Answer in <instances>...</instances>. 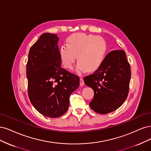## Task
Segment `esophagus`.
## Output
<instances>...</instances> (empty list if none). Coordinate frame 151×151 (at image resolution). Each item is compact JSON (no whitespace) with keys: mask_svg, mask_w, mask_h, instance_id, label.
<instances>
[{"mask_svg":"<svg viewBox=\"0 0 151 151\" xmlns=\"http://www.w3.org/2000/svg\"><path fill=\"white\" fill-rule=\"evenodd\" d=\"M84 81H83V78L82 77H80V85H81V86H83V85H84Z\"/></svg>","mask_w":151,"mask_h":151,"instance_id":"1","label":"esophagus"}]
</instances>
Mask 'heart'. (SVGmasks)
Here are the masks:
<instances>
[{
    "label": "heart",
    "mask_w": 151,
    "mask_h": 151,
    "mask_svg": "<svg viewBox=\"0 0 151 151\" xmlns=\"http://www.w3.org/2000/svg\"><path fill=\"white\" fill-rule=\"evenodd\" d=\"M67 45L60 48V57L65 68L72 70L76 60V71L81 73L87 70L93 71L103 64L107 52V42L103 37L76 33L66 40Z\"/></svg>",
    "instance_id": "heart-1"
}]
</instances>
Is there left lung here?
I'll return each mask as SVG.
<instances>
[{"label":"left lung","instance_id":"obj_1","mask_svg":"<svg viewBox=\"0 0 151 151\" xmlns=\"http://www.w3.org/2000/svg\"><path fill=\"white\" fill-rule=\"evenodd\" d=\"M131 77L125 52H110L103 64L93 74L84 78L85 83L94 91L89 104L95 112L106 114L119 108L127 99Z\"/></svg>","mask_w":151,"mask_h":151}]
</instances>
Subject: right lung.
Wrapping results in <instances>:
<instances>
[{
  "mask_svg": "<svg viewBox=\"0 0 151 151\" xmlns=\"http://www.w3.org/2000/svg\"><path fill=\"white\" fill-rule=\"evenodd\" d=\"M59 37L44 33L30 48L26 65L27 92L39 112L56 118L68 109L70 96L80 85L79 77L61 66Z\"/></svg>",
  "mask_w": 151,
  "mask_h": 151,
  "instance_id": "add662e5",
  "label": "right lung"
}]
</instances>
